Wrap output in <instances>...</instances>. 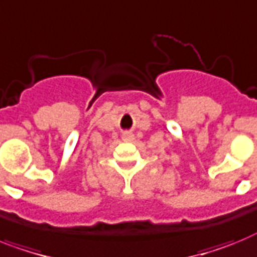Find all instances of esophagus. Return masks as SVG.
Here are the masks:
<instances>
[{"instance_id": "obj_1", "label": "esophagus", "mask_w": 257, "mask_h": 257, "mask_svg": "<svg viewBox=\"0 0 257 257\" xmlns=\"http://www.w3.org/2000/svg\"><path fill=\"white\" fill-rule=\"evenodd\" d=\"M121 138L124 140V141L131 142V141H133V140H135V135H133V133H131V132H124V133H122V136H121Z\"/></svg>"}]
</instances>
